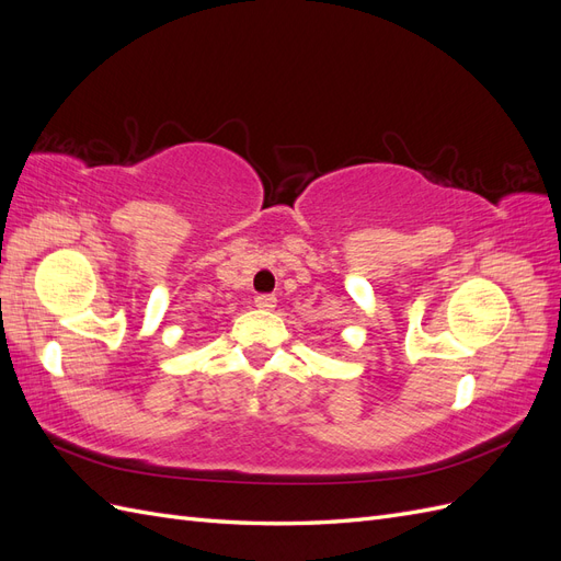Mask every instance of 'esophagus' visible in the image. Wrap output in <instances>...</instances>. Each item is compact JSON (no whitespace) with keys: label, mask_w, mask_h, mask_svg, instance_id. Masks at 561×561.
I'll return each instance as SVG.
<instances>
[{"label":"esophagus","mask_w":561,"mask_h":561,"mask_svg":"<svg viewBox=\"0 0 561 561\" xmlns=\"http://www.w3.org/2000/svg\"><path fill=\"white\" fill-rule=\"evenodd\" d=\"M276 297L274 295H257L254 297V304H257L260 309H264V311H271V309H276Z\"/></svg>","instance_id":"34e87169"}]
</instances>
